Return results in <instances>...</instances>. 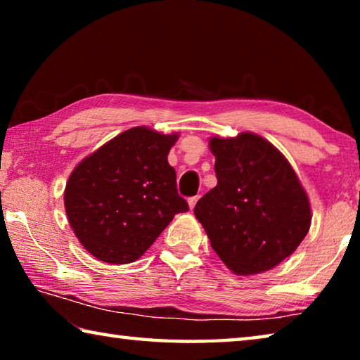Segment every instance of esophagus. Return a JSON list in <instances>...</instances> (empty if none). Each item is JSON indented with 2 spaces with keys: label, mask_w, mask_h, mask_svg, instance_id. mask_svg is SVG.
Segmentation results:
<instances>
[{
  "label": "esophagus",
  "mask_w": 360,
  "mask_h": 360,
  "mask_svg": "<svg viewBox=\"0 0 360 360\" xmlns=\"http://www.w3.org/2000/svg\"><path fill=\"white\" fill-rule=\"evenodd\" d=\"M197 202H198V197H191V198H188V200H187L188 208L193 210V208H195V205H197Z\"/></svg>",
  "instance_id": "obj_1"
}]
</instances>
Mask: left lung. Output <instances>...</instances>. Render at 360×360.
Wrapping results in <instances>:
<instances>
[{
    "label": "left lung",
    "instance_id": "obj_1",
    "mask_svg": "<svg viewBox=\"0 0 360 360\" xmlns=\"http://www.w3.org/2000/svg\"><path fill=\"white\" fill-rule=\"evenodd\" d=\"M217 186L195 205L211 246L236 275H257L307 236L311 206L281 152L255 133L210 139Z\"/></svg>",
    "mask_w": 360,
    "mask_h": 360
}]
</instances>
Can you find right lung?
<instances>
[{
  "mask_svg": "<svg viewBox=\"0 0 360 360\" xmlns=\"http://www.w3.org/2000/svg\"><path fill=\"white\" fill-rule=\"evenodd\" d=\"M178 138V133L135 127L72 169L65 211L77 240L94 257L119 265L135 262L178 212L188 211L168 163Z\"/></svg>",
  "mask_w": 360,
  "mask_h": 360,
  "instance_id": "1",
  "label": "right lung"
}]
</instances>
